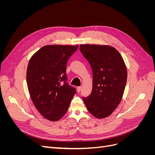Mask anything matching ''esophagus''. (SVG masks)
<instances>
[{
	"label": "esophagus",
	"mask_w": 155,
	"mask_h": 155,
	"mask_svg": "<svg viewBox=\"0 0 155 155\" xmlns=\"http://www.w3.org/2000/svg\"><path fill=\"white\" fill-rule=\"evenodd\" d=\"M81 90V86H79V87H77V91H78V92H80Z\"/></svg>",
	"instance_id": "esophagus-1"
}]
</instances>
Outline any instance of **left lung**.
Segmentation results:
<instances>
[{
  "instance_id": "obj_1",
  "label": "left lung",
  "mask_w": 155,
  "mask_h": 155,
  "mask_svg": "<svg viewBox=\"0 0 155 155\" xmlns=\"http://www.w3.org/2000/svg\"><path fill=\"white\" fill-rule=\"evenodd\" d=\"M79 50L90 64L92 90L84 103L94 116L104 118L112 114L122 98L127 72L118 50L110 46L81 45Z\"/></svg>"
}]
</instances>
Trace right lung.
<instances>
[{
  "mask_svg": "<svg viewBox=\"0 0 155 155\" xmlns=\"http://www.w3.org/2000/svg\"><path fill=\"white\" fill-rule=\"evenodd\" d=\"M78 46L46 45L31 58L26 81L31 100L45 118L55 121L66 113L76 93L68 85L66 67Z\"/></svg>",
  "mask_w": 155,
  "mask_h": 155,
  "instance_id": "right-lung-1",
  "label": "right lung"
}]
</instances>
